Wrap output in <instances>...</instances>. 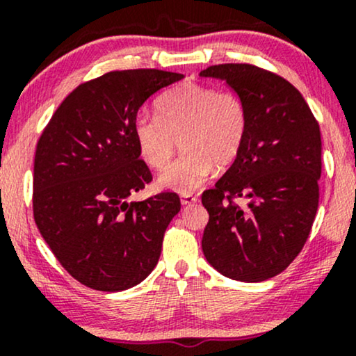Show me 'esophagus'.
I'll return each instance as SVG.
<instances>
[{"instance_id":"esophagus-1","label":"esophagus","mask_w":356,"mask_h":356,"mask_svg":"<svg viewBox=\"0 0 356 356\" xmlns=\"http://www.w3.org/2000/svg\"><path fill=\"white\" fill-rule=\"evenodd\" d=\"M181 202H182V206H192V204L197 202V197H195V195H191V194H184V195H181Z\"/></svg>"}]
</instances>
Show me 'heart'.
Wrapping results in <instances>:
<instances>
[{
	"mask_svg": "<svg viewBox=\"0 0 356 356\" xmlns=\"http://www.w3.org/2000/svg\"><path fill=\"white\" fill-rule=\"evenodd\" d=\"M248 132L246 105L238 93L211 85H179L157 102V115L140 113L134 134L147 165L164 169L181 137L182 157L159 175V186L181 194L197 191L216 164H232Z\"/></svg>",
	"mask_w": 356,
	"mask_h": 356,
	"instance_id": "heart-1",
	"label": "heart"
}]
</instances>
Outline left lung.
<instances>
[{"label": "left lung", "instance_id": "left-lung-1", "mask_svg": "<svg viewBox=\"0 0 356 356\" xmlns=\"http://www.w3.org/2000/svg\"><path fill=\"white\" fill-rule=\"evenodd\" d=\"M246 105L243 149L214 189L202 194L209 222L202 252L220 275L259 283L303 249L318 211L321 134L303 95L280 75L248 63L206 68ZM247 199L238 207L232 198Z\"/></svg>", "mask_w": 356, "mask_h": 356}]
</instances>
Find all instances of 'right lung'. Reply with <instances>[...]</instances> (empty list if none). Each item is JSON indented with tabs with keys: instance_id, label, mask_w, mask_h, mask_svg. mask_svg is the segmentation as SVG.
Here are the masks:
<instances>
[{
	"instance_id": "add662e5",
	"label": "right lung",
	"mask_w": 356,
	"mask_h": 356,
	"mask_svg": "<svg viewBox=\"0 0 356 356\" xmlns=\"http://www.w3.org/2000/svg\"><path fill=\"white\" fill-rule=\"evenodd\" d=\"M182 79L164 70L110 72L67 97L36 145L33 216L60 264L97 291L145 280L181 211L174 192L129 202L152 181L134 125L144 102Z\"/></svg>"
}]
</instances>
